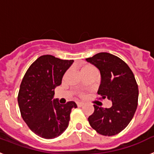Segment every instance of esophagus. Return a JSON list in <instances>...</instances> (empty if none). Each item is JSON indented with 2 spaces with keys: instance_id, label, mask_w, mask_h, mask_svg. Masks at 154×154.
<instances>
[{
  "instance_id": "1",
  "label": "esophagus",
  "mask_w": 154,
  "mask_h": 154,
  "mask_svg": "<svg viewBox=\"0 0 154 154\" xmlns=\"http://www.w3.org/2000/svg\"><path fill=\"white\" fill-rule=\"evenodd\" d=\"M76 104H77V106H78V107H81V106H83L84 103H80V102H77V103H76Z\"/></svg>"
}]
</instances>
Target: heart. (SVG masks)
<instances>
[{
    "mask_svg": "<svg viewBox=\"0 0 154 154\" xmlns=\"http://www.w3.org/2000/svg\"><path fill=\"white\" fill-rule=\"evenodd\" d=\"M81 71H82V75H85V74H86V73H89V72H96V68L90 65H83V66L82 67ZM66 75L67 74H65V75Z\"/></svg>",
    "mask_w": 154,
    "mask_h": 154,
    "instance_id": "heart-1",
    "label": "heart"
}]
</instances>
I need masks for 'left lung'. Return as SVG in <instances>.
I'll list each match as a JSON object with an SVG mask.
<instances>
[{
    "mask_svg": "<svg viewBox=\"0 0 154 154\" xmlns=\"http://www.w3.org/2000/svg\"><path fill=\"white\" fill-rule=\"evenodd\" d=\"M85 60L100 72L97 93L112 103L108 109L93 105L89 124L101 135H116L127 126L137 110L139 91L134 75L126 62L109 53H98Z\"/></svg>",
    "mask_w": 154,
    "mask_h": 154,
    "instance_id": "1",
    "label": "left lung"
}]
</instances>
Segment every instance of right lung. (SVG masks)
Wrapping results in <instances>:
<instances>
[{"instance_id": "1", "label": "right lung", "mask_w": 154, "mask_h": 154, "mask_svg": "<svg viewBox=\"0 0 154 154\" xmlns=\"http://www.w3.org/2000/svg\"><path fill=\"white\" fill-rule=\"evenodd\" d=\"M74 62L50 55L31 64L20 85L17 102L21 116L31 131L45 139L60 136L69 126L75 102L60 104L53 99L65 72Z\"/></svg>"}]
</instances>
